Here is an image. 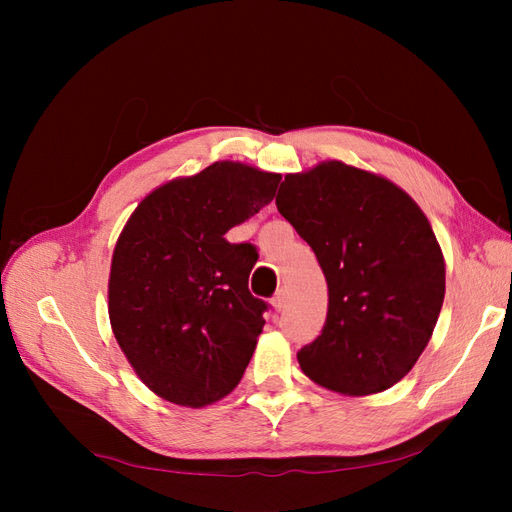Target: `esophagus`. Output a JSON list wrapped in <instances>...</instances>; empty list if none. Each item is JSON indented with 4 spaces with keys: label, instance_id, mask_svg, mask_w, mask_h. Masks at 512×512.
<instances>
[{
    "label": "esophagus",
    "instance_id": "1",
    "mask_svg": "<svg viewBox=\"0 0 512 512\" xmlns=\"http://www.w3.org/2000/svg\"><path fill=\"white\" fill-rule=\"evenodd\" d=\"M271 303H273V307H275V312H282V309L286 307V290H284V288L277 290Z\"/></svg>",
    "mask_w": 512,
    "mask_h": 512
}]
</instances>
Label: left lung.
<instances>
[{"mask_svg": "<svg viewBox=\"0 0 512 512\" xmlns=\"http://www.w3.org/2000/svg\"><path fill=\"white\" fill-rule=\"evenodd\" d=\"M275 205L329 286L322 333L297 352L303 374L344 395L391 389L423 354L444 301L425 213L389 179L337 160L286 175Z\"/></svg>", "mask_w": 512, "mask_h": 512, "instance_id": "1", "label": "left lung"}]
</instances>
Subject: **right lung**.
<instances>
[{
  "label": "right lung",
  "instance_id": "add662e5",
  "mask_svg": "<svg viewBox=\"0 0 512 512\" xmlns=\"http://www.w3.org/2000/svg\"><path fill=\"white\" fill-rule=\"evenodd\" d=\"M280 179L215 162L153 190L121 230L108 318L138 378L162 399L203 408L239 384L269 303L247 288L256 247L224 235L269 205Z\"/></svg>",
  "mask_w": 512,
  "mask_h": 512
}]
</instances>
